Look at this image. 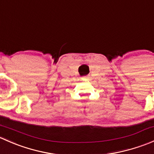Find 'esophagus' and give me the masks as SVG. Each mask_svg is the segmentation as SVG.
Returning a JSON list of instances; mask_svg holds the SVG:
<instances>
[{
    "mask_svg": "<svg viewBox=\"0 0 154 154\" xmlns=\"http://www.w3.org/2000/svg\"><path fill=\"white\" fill-rule=\"evenodd\" d=\"M85 79H86V80H92V78H91L90 76H86V77H85Z\"/></svg>",
    "mask_w": 154,
    "mask_h": 154,
    "instance_id": "1",
    "label": "esophagus"
}]
</instances>
